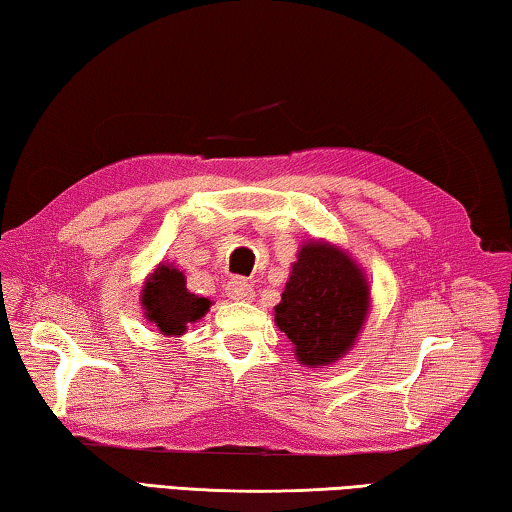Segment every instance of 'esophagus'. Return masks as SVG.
Listing matches in <instances>:
<instances>
[{
    "instance_id": "obj_1",
    "label": "esophagus",
    "mask_w": 512,
    "mask_h": 512,
    "mask_svg": "<svg viewBox=\"0 0 512 512\" xmlns=\"http://www.w3.org/2000/svg\"><path fill=\"white\" fill-rule=\"evenodd\" d=\"M227 294L233 301H249L254 297V288H251L242 276H233V279H229L227 283Z\"/></svg>"
}]
</instances>
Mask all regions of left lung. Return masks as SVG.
<instances>
[{
	"instance_id": "obj_1",
	"label": "left lung",
	"mask_w": 512,
	"mask_h": 512,
	"mask_svg": "<svg viewBox=\"0 0 512 512\" xmlns=\"http://www.w3.org/2000/svg\"><path fill=\"white\" fill-rule=\"evenodd\" d=\"M369 310V285L351 258L324 242H308L292 265L279 326L297 348L301 364L326 366L355 344Z\"/></svg>"
}]
</instances>
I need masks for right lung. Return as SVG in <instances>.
<instances>
[{
    "instance_id": "add662e5",
    "label": "right lung",
    "mask_w": 512,
    "mask_h": 512,
    "mask_svg": "<svg viewBox=\"0 0 512 512\" xmlns=\"http://www.w3.org/2000/svg\"><path fill=\"white\" fill-rule=\"evenodd\" d=\"M146 317L155 321L164 335H182L188 324L206 315L211 301L186 290V279L173 265H161L150 276L141 294Z\"/></svg>"
}]
</instances>
